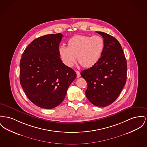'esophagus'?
<instances>
[{
  "mask_svg": "<svg viewBox=\"0 0 147 147\" xmlns=\"http://www.w3.org/2000/svg\"><path fill=\"white\" fill-rule=\"evenodd\" d=\"M76 73H77V78H79V77H80V73L79 71L76 70Z\"/></svg>",
  "mask_w": 147,
  "mask_h": 147,
  "instance_id": "34e87169",
  "label": "esophagus"
}]
</instances>
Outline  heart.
I'll return each instance as SVG.
<instances>
[{
    "mask_svg": "<svg viewBox=\"0 0 147 147\" xmlns=\"http://www.w3.org/2000/svg\"><path fill=\"white\" fill-rule=\"evenodd\" d=\"M104 48V41L102 36L77 35L69 39L67 48H59V54L62 61L67 67H73L77 57L82 67L90 68L100 59Z\"/></svg>",
    "mask_w": 147,
    "mask_h": 147,
    "instance_id": "b5f03b06",
    "label": "heart"
}]
</instances>
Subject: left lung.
I'll return each mask as SVG.
<instances>
[{
	"label": "left lung",
	"mask_w": 147,
	"mask_h": 147,
	"mask_svg": "<svg viewBox=\"0 0 147 147\" xmlns=\"http://www.w3.org/2000/svg\"><path fill=\"white\" fill-rule=\"evenodd\" d=\"M104 41L102 55L94 65L81 71L86 80V95L93 104L104 107L113 103L126 83L127 64L121 44L111 35L96 32Z\"/></svg>",
	"instance_id": "1"
}]
</instances>
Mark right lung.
<instances>
[{
  "mask_svg": "<svg viewBox=\"0 0 147 147\" xmlns=\"http://www.w3.org/2000/svg\"><path fill=\"white\" fill-rule=\"evenodd\" d=\"M63 36L58 33L36 38L28 45L20 61L21 86L33 103L44 109L59 105L77 77L60 58Z\"/></svg>",
  "mask_w": 147,
  "mask_h": 147,
  "instance_id": "add662e5",
  "label": "right lung"
}]
</instances>
